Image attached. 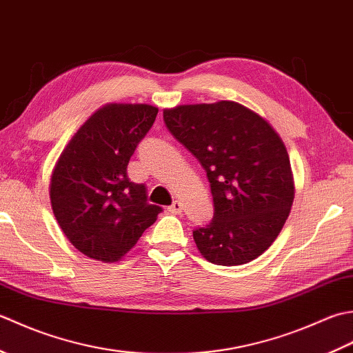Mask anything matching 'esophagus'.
I'll return each mask as SVG.
<instances>
[{
	"label": "esophagus",
	"instance_id": "1",
	"mask_svg": "<svg viewBox=\"0 0 353 353\" xmlns=\"http://www.w3.org/2000/svg\"><path fill=\"white\" fill-rule=\"evenodd\" d=\"M168 210L172 213V214H179L183 212V204L179 203V201H174V204L169 205Z\"/></svg>",
	"mask_w": 353,
	"mask_h": 353
}]
</instances>
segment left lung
Instances as JSON below:
<instances>
[{
	"instance_id": "obj_1",
	"label": "left lung",
	"mask_w": 353,
	"mask_h": 353,
	"mask_svg": "<svg viewBox=\"0 0 353 353\" xmlns=\"http://www.w3.org/2000/svg\"><path fill=\"white\" fill-rule=\"evenodd\" d=\"M163 119L210 183L213 218L193 230L201 254L224 267L261 256L283 228L294 201L282 139L259 114L227 100L176 106Z\"/></svg>"
}]
</instances>
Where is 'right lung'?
Instances as JSON below:
<instances>
[{
	"label": "right lung",
	"instance_id": "1",
	"mask_svg": "<svg viewBox=\"0 0 353 353\" xmlns=\"http://www.w3.org/2000/svg\"><path fill=\"white\" fill-rule=\"evenodd\" d=\"M150 105H106L63 149L52 175L50 199L68 241L91 259L120 261L157 221L145 184L128 178V163L152 128Z\"/></svg>",
	"mask_w": 353,
	"mask_h": 353
}]
</instances>
